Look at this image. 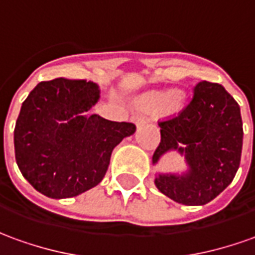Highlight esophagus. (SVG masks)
<instances>
[{
  "label": "esophagus",
  "mask_w": 255,
  "mask_h": 255,
  "mask_svg": "<svg viewBox=\"0 0 255 255\" xmlns=\"http://www.w3.org/2000/svg\"><path fill=\"white\" fill-rule=\"evenodd\" d=\"M131 121L137 125V126H141V125H144L145 122H147V118H145L143 114H134V115L131 117Z\"/></svg>",
  "instance_id": "esophagus-1"
}]
</instances>
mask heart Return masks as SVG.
Returning <instances> with one entry per match:
<instances>
[{
    "label": "heart",
    "mask_w": 255,
    "mask_h": 255,
    "mask_svg": "<svg viewBox=\"0 0 255 255\" xmlns=\"http://www.w3.org/2000/svg\"><path fill=\"white\" fill-rule=\"evenodd\" d=\"M179 98V93L175 90L169 91H157V93H151L145 97V103L154 107H171L173 105Z\"/></svg>",
    "instance_id": "obj_1"
}]
</instances>
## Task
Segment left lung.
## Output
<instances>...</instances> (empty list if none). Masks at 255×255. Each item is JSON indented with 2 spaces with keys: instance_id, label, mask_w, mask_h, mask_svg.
Wrapping results in <instances>:
<instances>
[{
  "instance_id": "1",
  "label": "left lung",
  "mask_w": 255,
  "mask_h": 255,
  "mask_svg": "<svg viewBox=\"0 0 255 255\" xmlns=\"http://www.w3.org/2000/svg\"><path fill=\"white\" fill-rule=\"evenodd\" d=\"M158 125L161 141L152 164L176 150L189 165L183 175H158L155 186L162 194L180 204L204 205L232 183L240 165L243 124L240 107L224 86L200 82L190 103Z\"/></svg>"
}]
</instances>
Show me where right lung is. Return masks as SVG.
I'll use <instances>...</instances> for the list:
<instances>
[{"mask_svg":"<svg viewBox=\"0 0 255 255\" xmlns=\"http://www.w3.org/2000/svg\"><path fill=\"white\" fill-rule=\"evenodd\" d=\"M98 98L94 83L58 77L37 84L23 101L13 131L15 158L44 196L75 197L97 186L112 150L136 130L130 122L86 115Z\"/></svg>","mask_w":255,"mask_h":255,"instance_id":"add662e5","label":"right lung"}]
</instances>
